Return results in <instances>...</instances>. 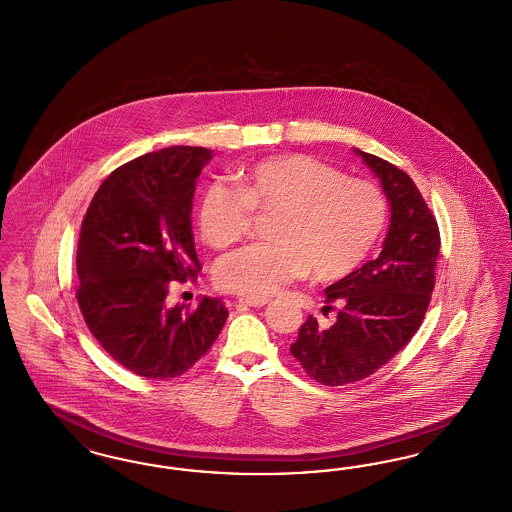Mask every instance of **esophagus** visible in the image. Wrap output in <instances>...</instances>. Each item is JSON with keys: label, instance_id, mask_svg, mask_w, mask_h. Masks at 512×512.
Returning a JSON list of instances; mask_svg holds the SVG:
<instances>
[{"label": "esophagus", "instance_id": "obj_1", "mask_svg": "<svg viewBox=\"0 0 512 512\" xmlns=\"http://www.w3.org/2000/svg\"><path fill=\"white\" fill-rule=\"evenodd\" d=\"M236 303H238V305H244V307L261 308L265 307L266 303H268V299H249V297H240Z\"/></svg>", "mask_w": 512, "mask_h": 512}]
</instances>
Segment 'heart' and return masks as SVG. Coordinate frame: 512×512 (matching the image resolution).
Masks as SVG:
<instances>
[{"label":"heart","mask_w":512,"mask_h":512,"mask_svg":"<svg viewBox=\"0 0 512 512\" xmlns=\"http://www.w3.org/2000/svg\"><path fill=\"white\" fill-rule=\"evenodd\" d=\"M278 213L272 244H251L215 266L217 286L249 299H266L310 274L335 282L364 263L387 223V200L377 184L348 179L312 156L291 154L242 171L238 186L207 184L198 225L209 246L236 244L251 211Z\"/></svg>","instance_id":"heart-1"}]
</instances>
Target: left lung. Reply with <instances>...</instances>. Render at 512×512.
Here are the masks:
<instances>
[{"instance_id":"obj_1","label":"left lung","mask_w":512,"mask_h":512,"mask_svg":"<svg viewBox=\"0 0 512 512\" xmlns=\"http://www.w3.org/2000/svg\"><path fill=\"white\" fill-rule=\"evenodd\" d=\"M356 154L381 181L390 226L377 259L326 287L324 308H337L335 324L320 328L308 316L289 347L308 377L326 387L366 379L408 345L429 308L440 253L436 219L408 173Z\"/></svg>"}]
</instances>
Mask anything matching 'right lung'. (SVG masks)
<instances>
[{
	"label": "right lung",
	"mask_w": 512,
	"mask_h": 512,
	"mask_svg": "<svg viewBox=\"0 0 512 512\" xmlns=\"http://www.w3.org/2000/svg\"><path fill=\"white\" fill-rule=\"evenodd\" d=\"M213 150L171 146L112 171L93 196L78 242L83 320L123 368L173 379L215 343L228 318L221 299L167 307L171 282L200 272L192 234L196 179Z\"/></svg>",
	"instance_id": "obj_1"
}]
</instances>
